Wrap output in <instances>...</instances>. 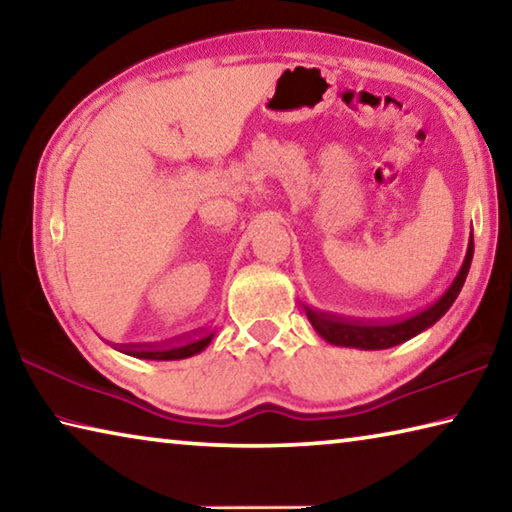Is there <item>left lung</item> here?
I'll return each mask as SVG.
<instances>
[{
    "instance_id": "left-lung-1",
    "label": "left lung",
    "mask_w": 512,
    "mask_h": 512,
    "mask_svg": "<svg viewBox=\"0 0 512 512\" xmlns=\"http://www.w3.org/2000/svg\"><path fill=\"white\" fill-rule=\"evenodd\" d=\"M474 255V235L470 232V241H467V253L461 268L454 277V282L449 284L447 291L440 296L431 307L418 311L404 320H395V323H354V320L334 318L327 314H318L314 309H305L311 327L316 329L318 336H323L327 343L339 345V348H357V350H388L395 348L404 341L418 336L424 329L436 325L440 318L447 314V309L454 305V300L461 293L465 277L470 273Z\"/></svg>"
}]
</instances>
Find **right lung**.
<instances>
[{
  "label": "right lung",
  "mask_w": 512,
  "mask_h": 512,
  "mask_svg": "<svg viewBox=\"0 0 512 512\" xmlns=\"http://www.w3.org/2000/svg\"><path fill=\"white\" fill-rule=\"evenodd\" d=\"M214 332L205 334L201 339L189 341L183 345H173V348H151V350H124L126 354H131L135 359H149V361H178V359H187L194 357V354L203 352L207 345L212 343Z\"/></svg>",
  "instance_id": "1"
}]
</instances>
